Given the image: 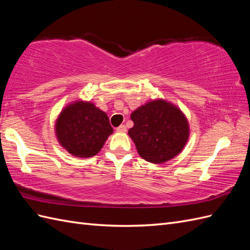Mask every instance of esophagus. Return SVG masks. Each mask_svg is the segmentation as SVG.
I'll return each instance as SVG.
<instances>
[{"instance_id": "34e87169", "label": "esophagus", "mask_w": 250, "mask_h": 250, "mask_svg": "<svg viewBox=\"0 0 250 250\" xmlns=\"http://www.w3.org/2000/svg\"><path fill=\"white\" fill-rule=\"evenodd\" d=\"M117 131H118V132H121V133L126 132V126H125V125H120V126L117 128Z\"/></svg>"}]
</instances>
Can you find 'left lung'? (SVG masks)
Masks as SVG:
<instances>
[{"label":"left lung","mask_w":250,"mask_h":250,"mask_svg":"<svg viewBox=\"0 0 250 250\" xmlns=\"http://www.w3.org/2000/svg\"><path fill=\"white\" fill-rule=\"evenodd\" d=\"M133 127L128 134L144 160L162 164L176 156L188 139V120L181 110L165 100L142 105L130 116Z\"/></svg>","instance_id":"1"}]
</instances>
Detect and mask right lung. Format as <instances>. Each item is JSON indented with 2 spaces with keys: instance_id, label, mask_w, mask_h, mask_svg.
<instances>
[{
  "instance_id": "1",
  "label": "right lung",
  "mask_w": 250,
  "mask_h": 250,
  "mask_svg": "<svg viewBox=\"0 0 250 250\" xmlns=\"http://www.w3.org/2000/svg\"><path fill=\"white\" fill-rule=\"evenodd\" d=\"M112 131L106 113L83 101L67 105L55 125L60 145L72 155L84 158L99 152Z\"/></svg>"
}]
</instances>
